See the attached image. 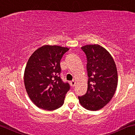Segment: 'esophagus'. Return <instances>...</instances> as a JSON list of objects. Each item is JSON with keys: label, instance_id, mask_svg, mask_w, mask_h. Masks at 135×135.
Listing matches in <instances>:
<instances>
[{"label": "esophagus", "instance_id": "esophagus-1", "mask_svg": "<svg viewBox=\"0 0 135 135\" xmlns=\"http://www.w3.org/2000/svg\"><path fill=\"white\" fill-rule=\"evenodd\" d=\"M70 85H71V86H72V87H73V86H75V81L74 80H72V81H70Z\"/></svg>", "mask_w": 135, "mask_h": 135}]
</instances>
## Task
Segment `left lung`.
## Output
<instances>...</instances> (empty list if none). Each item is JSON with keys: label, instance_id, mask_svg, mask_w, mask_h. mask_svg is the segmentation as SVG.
Here are the masks:
<instances>
[{"label": "left lung", "instance_id": "8db88e82", "mask_svg": "<svg viewBox=\"0 0 135 135\" xmlns=\"http://www.w3.org/2000/svg\"><path fill=\"white\" fill-rule=\"evenodd\" d=\"M87 59L88 80L86 93L78 97L86 110L97 111L109 103L118 84L117 66L112 55L99 45H87L81 48Z\"/></svg>", "mask_w": 135, "mask_h": 135}]
</instances>
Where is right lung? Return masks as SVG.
Listing matches in <instances>:
<instances>
[{"label":"right lung","mask_w":135,"mask_h":135,"mask_svg":"<svg viewBox=\"0 0 135 135\" xmlns=\"http://www.w3.org/2000/svg\"><path fill=\"white\" fill-rule=\"evenodd\" d=\"M69 50L60 46L44 45L28 59L24 72L25 89L38 108L54 110L64 104L70 86L60 77V60Z\"/></svg>","instance_id":"obj_1"}]
</instances>
